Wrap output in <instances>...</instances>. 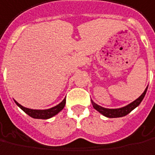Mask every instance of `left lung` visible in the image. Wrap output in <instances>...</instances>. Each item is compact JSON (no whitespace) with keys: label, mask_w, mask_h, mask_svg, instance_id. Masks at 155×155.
I'll list each match as a JSON object with an SVG mask.
<instances>
[{"label":"left lung","mask_w":155,"mask_h":155,"mask_svg":"<svg viewBox=\"0 0 155 155\" xmlns=\"http://www.w3.org/2000/svg\"><path fill=\"white\" fill-rule=\"evenodd\" d=\"M148 87L146 88L144 92L139 96L136 100H134L133 102H132L131 104H127V106L124 107H121L119 109H107L104 108V107H101L100 105H98L95 104L93 100H91L92 104H93V107L97 111H99L100 114H102L103 116L109 117V118H116V117H122V116H127V114H129L130 112L132 111L133 110L137 107L140 103L142 102V100H143L145 94H146V92H147Z\"/></svg>","instance_id":"1"}]
</instances>
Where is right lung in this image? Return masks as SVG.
I'll return each instance as SVG.
<instances>
[{
    "instance_id": "add662e5",
    "label": "right lung",
    "mask_w": 155,
    "mask_h": 155,
    "mask_svg": "<svg viewBox=\"0 0 155 155\" xmlns=\"http://www.w3.org/2000/svg\"><path fill=\"white\" fill-rule=\"evenodd\" d=\"M14 101L17 105L22 109L26 114H28V116L33 117V118H35V119H49L52 116H55L56 114H58L64 108V106L66 104V99H64L59 104H57L56 106L52 107L51 109H48V110H33V109L23 107L22 105L18 104L16 100H14Z\"/></svg>"
}]
</instances>
